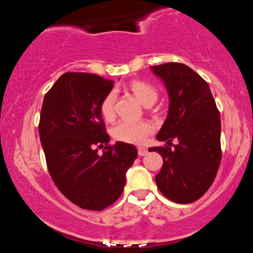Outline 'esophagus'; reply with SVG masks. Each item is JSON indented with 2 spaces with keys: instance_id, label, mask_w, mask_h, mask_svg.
Listing matches in <instances>:
<instances>
[{
  "instance_id": "esophagus-1",
  "label": "esophagus",
  "mask_w": 253,
  "mask_h": 253,
  "mask_svg": "<svg viewBox=\"0 0 253 253\" xmlns=\"http://www.w3.org/2000/svg\"><path fill=\"white\" fill-rule=\"evenodd\" d=\"M147 153V149H145V147H138V155L139 156H145Z\"/></svg>"
}]
</instances>
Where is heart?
<instances>
[{"label": "heart", "instance_id": "obj_1", "mask_svg": "<svg viewBox=\"0 0 253 253\" xmlns=\"http://www.w3.org/2000/svg\"><path fill=\"white\" fill-rule=\"evenodd\" d=\"M129 89L145 106L152 104L158 97V92L155 86L145 81H132L129 83ZM115 103H117V92L115 90H110L104 95L100 103V113L104 120L112 121L115 118ZM153 129L155 127L149 121H120L113 127L112 135L117 141L141 145L145 143Z\"/></svg>", "mask_w": 253, "mask_h": 253}]
</instances>
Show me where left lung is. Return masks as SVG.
<instances>
[{
	"label": "left lung",
	"instance_id": "left-lung-1",
	"mask_svg": "<svg viewBox=\"0 0 253 253\" xmlns=\"http://www.w3.org/2000/svg\"><path fill=\"white\" fill-rule=\"evenodd\" d=\"M169 91L167 120L157 139L168 145L149 149L163 157L156 175L158 189L177 203H191L213 184L221 162V121L210 85L189 66L165 63L151 66ZM177 144L172 146V140Z\"/></svg>",
	"mask_w": 253,
	"mask_h": 253
}]
</instances>
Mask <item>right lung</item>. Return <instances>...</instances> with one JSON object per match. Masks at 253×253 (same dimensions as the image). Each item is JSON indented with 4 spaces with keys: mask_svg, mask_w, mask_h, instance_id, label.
Instances as JSON below:
<instances>
[{
    "mask_svg": "<svg viewBox=\"0 0 253 253\" xmlns=\"http://www.w3.org/2000/svg\"><path fill=\"white\" fill-rule=\"evenodd\" d=\"M113 86L97 75L65 72L43 97L38 127L47 170L60 193L83 210L102 211L117 201L138 156L134 145L109 144L100 103Z\"/></svg>",
    "mask_w": 253,
    "mask_h": 253,
    "instance_id": "obj_1",
    "label": "right lung"
}]
</instances>
